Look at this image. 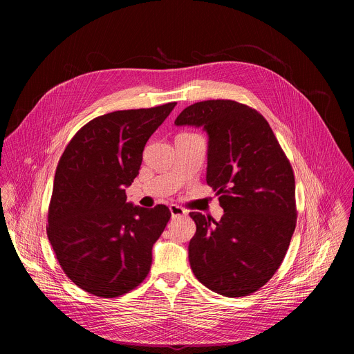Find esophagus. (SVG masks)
<instances>
[{
  "instance_id": "34e87169",
  "label": "esophagus",
  "mask_w": 354,
  "mask_h": 354,
  "mask_svg": "<svg viewBox=\"0 0 354 354\" xmlns=\"http://www.w3.org/2000/svg\"><path fill=\"white\" fill-rule=\"evenodd\" d=\"M169 212H171L172 218L186 216V210H183V209H182L180 206H178V205H171V206H169Z\"/></svg>"
}]
</instances>
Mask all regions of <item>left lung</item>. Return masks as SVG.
<instances>
[{
  "mask_svg": "<svg viewBox=\"0 0 354 354\" xmlns=\"http://www.w3.org/2000/svg\"><path fill=\"white\" fill-rule=\"evenodd\" d=\"M175 124L207 131L206 180L224 209L220 221L190 213L196 223L190 268L201 284L221 295L255 292L280 268L295 230L290 161L268 120L235 100L193 104Z\"/></svg>",
  "mask_w": 354,
  "mask_h": 354,
  "instance_id": "left-lung-1",
  "label": "left lung"
}]
</instances>
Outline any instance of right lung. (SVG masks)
I'll return each mask as SVG.
<instances>
[{"instance_id": "obj_1", "label": "right lung", "mask_w": 354, "mask_h": 354, "mask_svg": "<svg viewBox=\"0 0 354 354\" xmlns=\"http://www.w3.org/2000/svg\"><path fill=\"white\" fill-rule=\"evenodd\" d=\"M176 102L116 111L82 126L59 161L48 205L47 236L67 274L102 298L136 288L153 263V245L171 212L127 203L144 147Z\"/></svg>"}]
</instances>
